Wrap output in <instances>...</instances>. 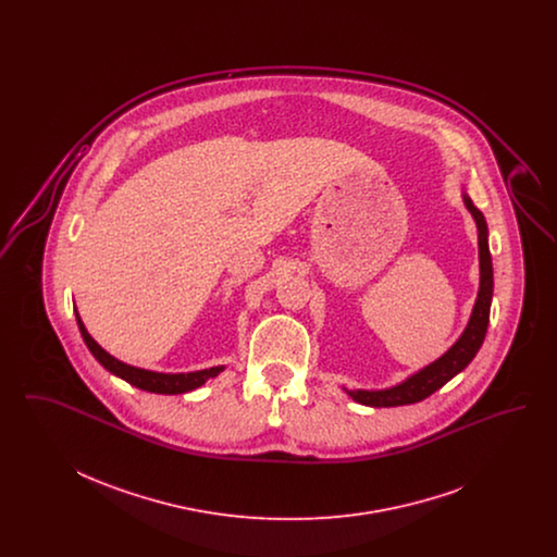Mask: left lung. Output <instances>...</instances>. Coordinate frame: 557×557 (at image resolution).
Wrapping results in <instances>:
<instances>
[{
  "label": "left lung",
  "mask_w": 557,
  "mask_h": 557,
  "mask_svg": "<svg viewBox=\"0 0 557 557\" xmlns=\"http://www.w3.org/2000/svg\"><path fill=\"white\" fill-rule=\"evenodd\" d=\"M463 202L468 211L472 212L478 227V252H480V290H478L476 305L472 309V318L468 321L459 341L450 346L449 350L430 363L424 370L413 373L405 382H400L386 391H346L352 400L368 405V407H398L424 400L441 386H445L450 377H455L468 363L476 357L480 346L484 343L486 327H488V313L493 300V261L488 250V227L484 214L478 211L474 202L463 194Z\"/></svg>",
  "instance_id": "1"
}]
</instances>
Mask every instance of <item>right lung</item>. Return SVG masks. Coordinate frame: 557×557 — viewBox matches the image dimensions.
<instances>
[{
	"label": "right lung",
	"mask_w": 557,
	"mask_h": 557,
	"mask_svg": "<svg viewBox=\"0 0 557 557\" xmlns=\"http://www.w3.org/2000/svg\"><path fill=\"white\" fill-rule=\"evenodd\" d=\"M77 323H79L81 336H83L85 345L110 373L123 377L125 382H129L141 391H148V393L184 395V393L202 386L209 377H214L223 371V366L211 368V370L189 371V373H159V371L139 370V368L127 366V363L114 359L112 355H108L107 350L89 336V332L85 330V325L81 321L79 313H77Z\"/></svg>",
	"instance_id": "obj_1"
}]
</instances>
